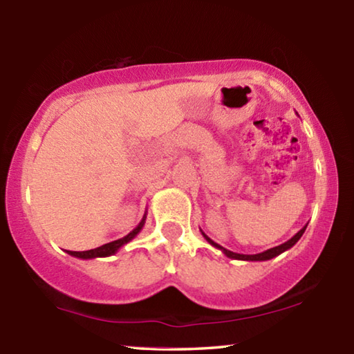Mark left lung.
<instances>
[{
  "mask_svg": "<svg viewBox=\"0 0 354 354\" xmlns=\"http://www.w3.org/2000/svg\"><path fill=\"white\" fill-rule=\"evenodd\" d=\"M306 226L308 225H304L301 230H299L295 236H293L292 239H289V241L287 242H284V243H281V245H278V247H273V248H270V250H266V251H262V253H257V254H239V253H234V251H230V250H226V248H223L221 247V245H218V243H215L212 239H209L205 232L201 231V234H203V237L206 239V241L212 245V247H215V248H218L221 253H223L225 256H227V257H231V259H239V261H268V259H273V257H277V256H279L281 253H284V251H287L289 248H292L293 245H295L299 239H301V236H303V232L306 231Z\"/></svg>",
  "mask_w": 354,
  "mask_h": 354,
  "instance_id": "left-lung-1",
  "label": "left lung"
}]
</instances>
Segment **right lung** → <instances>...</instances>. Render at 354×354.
Returning <instances> with one entry per match:
<instances>
[{
    "label": "right lung",
    "instance_id": "obj_1",
    "mask_svg": "<svg viewBox=\"0 0 354 354\" xmlns=\"http://www.w3.org/2000/svg\"><path fill=\"white\" fill-rule=\"evenodd\" d=\"M145 220H147V212L143 214V218L140 220V223L137 225L133 231L129 232L128 236H124L122 239H118V241H113V242H109L106 245H101V247L95 248V250H87V251H68L67 253L70 256H75V257H80V259H95V257H107V256H112L115 254L117 251L123 247L124 243H128L133 241V239L139 234V232L142 231L143 225H145Z\"/></svg>",
    "mask_w": 354,
    "mask_h": 354
}]
</instances>
